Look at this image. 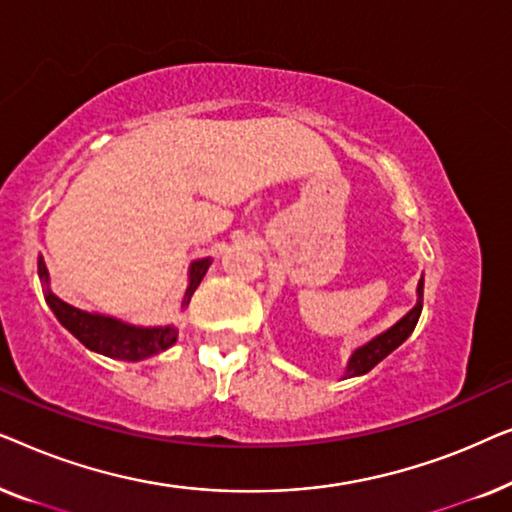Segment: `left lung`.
<instances>
[{
  "label": "left lung",
  "instance_id": "8db88e82",
  "mask_svg": "<svg viewBox=\"0 0 512 512\" xmlns=\"http://www.w3.org/2000/svg\"><path fill=\"white\" fill-rule=\"evenodd\" d=\"M417 293H419L417 305L412 307V310L405 314V317L398 321V324L391 326L389 331H384L382 335H377V338L370 340L368 345L356 349L352 359H349V366H347L349 377L363 375V373H368V370H373L377 363L384 359V356H389L391 352H394V349L401 345V342L408 338L412 331H415L419 314H422V303H424V279H419Z\"/></svg>",
  "mask_w": 512,
  "mask_h": 512
}]
</instances>
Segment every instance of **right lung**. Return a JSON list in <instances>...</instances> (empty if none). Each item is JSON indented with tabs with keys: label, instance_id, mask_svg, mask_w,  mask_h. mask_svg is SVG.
I'll return each instance as SVG.
<instances>
[{
	"label": "right lung",
	"instance_id": "obj_1",
	"mask_svg": "<svg viewBox=\"0 0 512 512\" xmlns=\"http://www.w3.org/2000/svg\"><path fill=\"white\" fill-rule=\"evenodd\" d=\"M209 258L195 261L191 265V284H188L184 305L191 300L193 291L198 289V284L205 277L209 268ZM39 277L48 284V272L44 265V258H39ZM44 298L48 307H51L55 317L69 333L74 335L81 345L93 349L97 354L109 356V359H121V361H142L149 356L165 352L167 347H172L177 342V328L165 326V328H135L116 321L111 317H100V314H90L76 307L67 305L65 300L53 296L51 289H44Z\"/></svg>",
	"mask_w": 512,
	"mask_h": 512
}]
</instances>
